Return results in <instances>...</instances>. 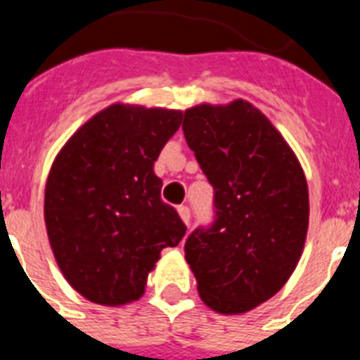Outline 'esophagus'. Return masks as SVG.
I'll return each instance as SVG.
<instances>
[{
    "label": "esophagus",
    "mask_w": 360,
    "mask_h": 360,
    "mask_svg": "<svg viewBox=\"0 0 360 360\" xmlns=\"http://www.w3.org/2000/svg\"><path fill=\"white\" fill-rule=\"evenodd\" d=\"M177 213H179L181 220H183L185 224L191 222V209H188V205H179V207H177Z\"/></svg>",
    "instance_id": "1"
}]
</instances>
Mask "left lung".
<instances>
[{
    "label": "left lung",
    "instance_id": "obj_1",
    "mask_svg": "<svg viewBox=\"0 0 360 360\" xmlns=\"http://www.w3.org/2000/svg\"><path fill=\"white\" fill-rule=\"evenodd\" d=\"M183 132L214 191V220L186 237L185 259L209 308L248 312L295 271L308 230L307 179L282 134L246 101L186 110Z\"/></svg>",
    "mask_w": 360,
    "mask_h": 360
}]
</instances>
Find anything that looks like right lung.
I'll use <instances>...</instances> for the list:
<instances>
[{"instance_id":"1","label":"right lung","mask_w":360,"mask_h":360,"mask_svg":"<svg viewBox=\"0 0 360 360\" xmlns=\"http://www.w3.org/2000/svg\"><path fill=\"white\" fill-rule=\"evenodd\" d=\"M183 112L112 104L59 151L44 191L53 256L87 301L120 307L140 299L147 274L186 226L160 200L153 164Z\"/></svg>"}]
</instances>
